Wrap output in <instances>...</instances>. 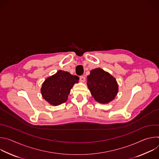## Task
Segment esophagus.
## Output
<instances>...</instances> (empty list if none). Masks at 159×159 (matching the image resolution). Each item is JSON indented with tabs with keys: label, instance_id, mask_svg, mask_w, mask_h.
Returning a JSON list of instances; mask_svg holds the SVG:
<instances>
[{
	"label": "esophagus",
	"instance_id": "obj_1",
	"mask_svg": "<svg viewBox=\"0 0 159 159\" xmlns=\"http://www.w3.org/2000/svg\"><path fill=\"white\" fill-rule=\"evenodd\" d=\"M80 81L81 82H84L85 81V77L84 76H80Z\"/></svg>",
	"mask_w": 159,
	"mask_h": 159
}]
</instances>
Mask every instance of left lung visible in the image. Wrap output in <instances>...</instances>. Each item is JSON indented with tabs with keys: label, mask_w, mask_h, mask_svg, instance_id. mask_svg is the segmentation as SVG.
I'll return each mask as SVG.
<instances>
[{
	"label": "left lung",
	"mask_w": 159,
	"mask_h": 159,
	"mask_svg": "<svg viewBox=\"0 0 159 159\" xmlns=\"http://www.w3.org/2000/svg\"><path fill=\"white\" fill-rule=\"evenodd\" d=\"M87 85L95 101L100 104L109 103L118 93L116 79L100 68L90 70L87 76Z\"/></svg>",
	"instance_id": "obj_1"
}]
</instances>
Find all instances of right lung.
<instances>
[{
	"instance_id": "obj_1",
	"label": "right lung",
	"mask_w": 159,
	"mask_h": 159,
	"mask_svg": "<svg viewBox=\"0 0 159 159\" xmlns=\"http://www.w3.org/2000/svg\"><path fill=\"white\" fill-rule=\"evenodd\" d=\"M79 77L69 72L58 70L48 77L42 84L41 93L43 98L52 106H58L66 102L74 85L79 83Z\"/></svg>"
}]
</instances>
